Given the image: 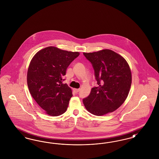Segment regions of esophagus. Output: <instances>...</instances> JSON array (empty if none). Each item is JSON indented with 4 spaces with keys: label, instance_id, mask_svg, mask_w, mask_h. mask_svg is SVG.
<instances>
[{
    "label": "esophagus",
    "instance_id": "1",
    "mask_svg": "<svg viewBox=\"0 0 159 159\" xmlns=\"http://www.w3.org/2000/svg\"><path fill=\"white\" fill-rule=\"evenodd\" d=\"M73 90L76 92V93H78L80 90V89H73Z\"/></svg>",
    "mask_w": 159,
    "mask_h": 159
}]
</instances>
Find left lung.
Segmentation results:
<instances>
[{"label":"left lung","mask_w":159,"mask_h":159,"mask_svg":"<svg viewBox=\"0 0 159 159\" xmlns=\"http://www.w3.org/2000/svg\"><path fill=\"white\" fill-rule=\"evenodd\" d=\"M83 54L93 66L98 84L83 99L85 108L97 116L114 112L125 102L130 90L132 75L128 64L121 55L108 49Z\"/></svg>","instance_id":"8db88e82"}]
</instances>
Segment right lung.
<instances>
[{
  "instance_id": "1",
  "label": "right lung",
  "mask_w": 159,
  "mask_h": 159,
  "mask_svg": "<svg viewBox=\"0 0 159 159\" xmlns=\"http://www.w3.org/2000/svg\"><path fill=\"white\" fill-rule=\"evenodd\" d=\"M79 54L50 46L32 57L27 71V84L32 98L47 114L56 116L66 111L73 95L70 87L62 83L63 78Z\"/></svg>"
}]
</instances>
